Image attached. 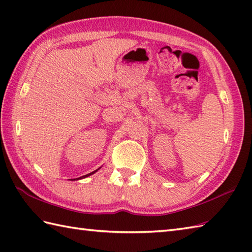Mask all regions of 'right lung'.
<instances>
[{
	"label": "right lung",
	"instance_id": "right-lung-1",
	"mask_svg": "<svg viewBox=\"0 0 252 252\" xmlns=\"http://www.w3.org/2000/svg\"><path fill=\"white\" fill-rule=\"evenodd\" d=\"M96 171L97 170H95V171H93V172H91V173H89V174H87V175H83V176H81V178H79V179H82V178H87V176H89V175H91V174H93V173H95ZM76 180H78V179H76Z\"/></svg>",
	"mask_w": 252,
	"mask_h": 252
}]
</instances>
